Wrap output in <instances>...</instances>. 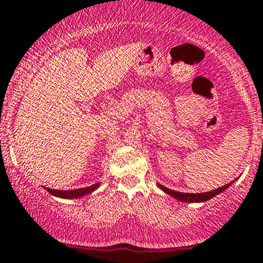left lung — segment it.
<instances>
[{
  "label": "left lung",
  "instance_id": "8db88e82",
  "mask_svg": "<svg viewBox=\"0 0 263 263\" xmlns=\"http://www.w3.org/2000/svg\"><path fill=\"white\" fill-rule=\"evenodd\" d=\"M231 185H232V182L227 183V185L221 186V187H219V189H215V190H213V191L202 192V194H187V192L185 194V192L173 191V190H170V189L164 187L163 185H159V183H158V187L161 189L162 191L166 192V194L171 195V196L175 197V199L180 200V201H183V202H204V201H208V200H210L212 197L216 196V195L220 194V192H223L224 190H227V189H228Z\"/></svg>",
  "mask_w": 263,
  "mask_h": 263
}]
</instances>
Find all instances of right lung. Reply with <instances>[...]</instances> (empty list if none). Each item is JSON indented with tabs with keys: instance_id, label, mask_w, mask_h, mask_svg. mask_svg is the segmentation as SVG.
<instances>
[{
	"instance_id": "add662e5",
	"label": "right lung",
	"mask_w": 263,
	"mask_h": 263,
	"mask_svg": "<svg viewBox=\"0 0 263 263\" xmlns=\"http://www.w3.org/2000/svg\"><path fill=\"white\" fill-rule=\"evenodd\" d=\"M100 186V183H95V185L92 186H88V187H83V189H76V190H54V189H49V187H45V190H47L49 194L54 195V196L57 197H62V199H78V197H82L85 196V195H88L91 194L92 191L96 190L97 187Z\"/></svg>"
}]
</instances>
